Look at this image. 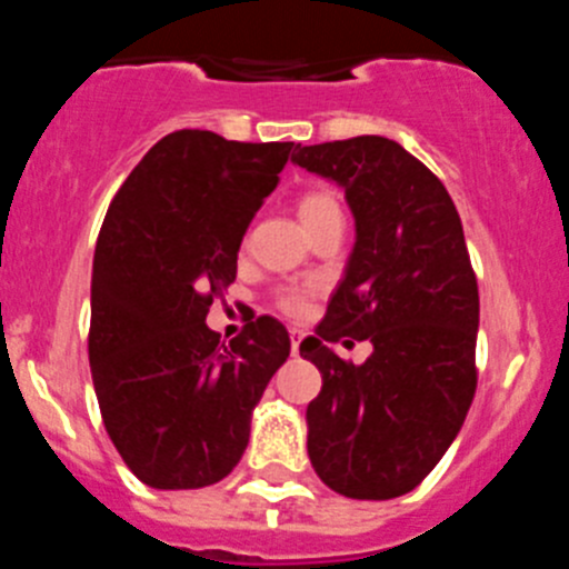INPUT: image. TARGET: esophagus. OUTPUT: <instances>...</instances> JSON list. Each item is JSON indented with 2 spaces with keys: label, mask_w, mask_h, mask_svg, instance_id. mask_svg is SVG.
Here are the masks:
<instances>
[{
  "label": "esophagus",
  "mask_w": 569,
  "mask_h": 569,
  "mask_svg": "<svg viewBox=\"0 0 569 569\" xmlns=\"http://www.w3.org/2000/svg\"><path fill=\"white\" fill-rule=\"evenodd\" d=\"M299 345H301V330H290V350H293V356H299Z\"/></svg>",
  "instance_id": "34e87169"
}]
</instances>
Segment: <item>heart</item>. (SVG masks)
I'll return each mask as SVG.
<instances>
[{
    "mask_svg": "<svg viewBox=\"0 0 569 569\" xmlns=\"http://www.w3.org/2000/svg\"><path fill=\"white\" fill-rule=\"evenodd\" d=\"M339 208V204L333 202V196L328 193H308V196H301V202H299V216L305 219V216H316V213H325V210H333ZM281 310L290 316H301L305 313V296L296 293V290H288V293L281 296L279 299Z\"/></svg>",
    "mask_w": 569,
    "mask_h": 569,
    "instance_id": "heart-1",
    "label": "heart"
}]
</instances>
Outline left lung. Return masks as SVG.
Here are the masks:
<instances>
[{
	"mask_svg": "<svg viewBox=\"0 0 569 569\" xmlns=\"http://www.w3.org/2000/svg\"><path fill=\"white\" fill-rule=\"evenodd\" d=\"M290 162L339 184L356 222L328 316L299 347L321 373L308 405L310 465L347 499H396L439 465L476 393L479 288L459 210L385 136L296 144ZM345 335L371 339L365 366L332 353Z\"/></svg>",
	"mask_w": 569,
	"mask_h": 569,
	"instance_id": "left-lung-1",
	"label": "left lung"
}]
</instances>
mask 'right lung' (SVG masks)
<instances>
[{
	"instance_id": "add662e5",
	"label": "right lung",
	"mask_w": 569,
	"mask_h": 569,
	"mask_svg": "<svg viewBox=\"0 0 569 569\" xmlns=\"http://www.w3.org/2000/svg\"><path fill=\"white\" fill-rule=\"evenodd\" d=\"M290 148L176 130L144 153L104 216L90 279V373L110 441L156 490L222 481L290 356L273 316L248 321L230 345L204 325Z\"/></svg>"
}]
</instances>
